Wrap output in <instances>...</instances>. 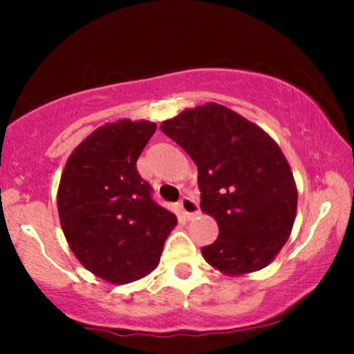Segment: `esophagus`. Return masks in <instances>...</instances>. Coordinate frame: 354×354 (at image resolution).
Listing matches in <instances>:
<instances>
[{"mask_svg":"<svg viewBox=\"0 0 354 354\" xmlns=\"http://www.w3.org/2000/svg\"><path fill=\"white\" fill-rule=\"evenodd\" d=\"M178 209H180L181 216L185 219H191L193 216H196L200 213V206L198 203L189 196H183L180 203H178Z\"/></svg>","mask_w":354,"mask_h":354,"instance_id":"1","label":"esophagus"}]
</instances>
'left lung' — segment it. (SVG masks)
I'll list each match as a JSON object with an SVG mask.
<instances>
[{"label": "left lung", "mask_w": 354, "mask_h": 354, "mask_svg": "<svg viewBox=\"0 0 354 354\" xmlns=\"http://www.w3.org/2000/svg\"><path fill=\"white\" fill-rule=\"evenodd\" d=\"M161 131L198 166L201 209L219 234L203 258L226 274L273 261L293 228L298 191L279 146L259 126L216 103L185 109Z\"/></svg>", "instance_id": "obj_1"}]
</instances>
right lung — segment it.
<instances>
[{
	"instance_id": "obj_1",
	"label": "right lung",
	"mask_w": 354,
	"mask_h": 354,
	"mask_svg": "<svg viewBox=\"0 0 354 354\" xmlns=\"http://www.w3.org/2000/svg\"><path fill=\"white\" fill-rule=\"evenodd\" d=\"M154 131L149 121L101 126L71 153L61 174L64 236L81 265L109 283H131L153 271L176 225L136 169Z\"/></svg>"
}]
</instances>
